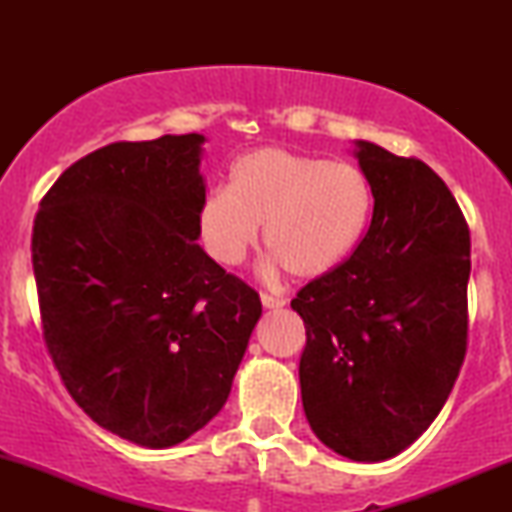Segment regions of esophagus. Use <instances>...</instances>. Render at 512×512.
Listing matches in <instances>:
<instances>
[{"label": "esophagus", "instance_id": "obj_1", "mask_svg": "<svg viewBox=\"0 0 512 512\" xmlns=\"http://www.w3.org/2000/svg\"><path fill=\"white\" fill-rule=\"evenodd\" d=\"M261 303L265 310H279V307L286 305L284 298H277V296H270V293H261Z\"/></svg>", "mask_w": 512, "mask_h": 512}]
</instances>
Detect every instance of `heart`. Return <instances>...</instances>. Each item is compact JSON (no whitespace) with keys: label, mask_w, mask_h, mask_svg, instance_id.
<instances>
[{"label":"heart","mask_w":512,"mask_h":512,"mask_svg":"<svg viewBox=\"0 0 512 512\" xmlns=\"http://www.w3.org/2000/svg\"><path fill=\"white\" fill-rule=\"evenodd\" d=\"M370 214L373 186L356 165L265 146L235 160L226 191L205 195L198 226L223 265L242 263L263 226L270 265L319 279L354 254Z\"/></svg>","instance_id":"heart-1"}]
</instances>
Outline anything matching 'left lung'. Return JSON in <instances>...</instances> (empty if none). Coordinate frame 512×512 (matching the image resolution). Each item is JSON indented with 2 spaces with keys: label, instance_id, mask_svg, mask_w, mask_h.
<instances>
[{
  "label": "left lung",
  "instance_id": "1",
  "mask_svg": "<svg viewBox=\"0 0 512 512\" xmlns=\"http://www.w3.org/2000/svg\"><path fill=\"white\" fill-rule=\"evenodd\" d=\"M354 156L373 219L354 254L291 300L305 321L300 394L326 447L384 461L438 417L466 356L471 235L445 181L373 142Z\"/></svg>",
  "mask_w": 512,
  "mask_h": 512
}]
</instances>
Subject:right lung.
<instances>
[{
    "instance_id": "1",
    "label": "right lung",
    "mask_w": 512,
    "mask_h": 512,
    "mask_svg": "<svg viewBox=\"0 0 512 512\" xmlns=\"http://www.w3.org/2000/svg\"><path fill=\"white\" fill-rule=\"evenodd\" d=\"M202 144L191 132L88 153L44 195L32 230L62 382L102 429L153 450L219 415L263 312L195 242Z\"/></svg>"
}]
</instances>
